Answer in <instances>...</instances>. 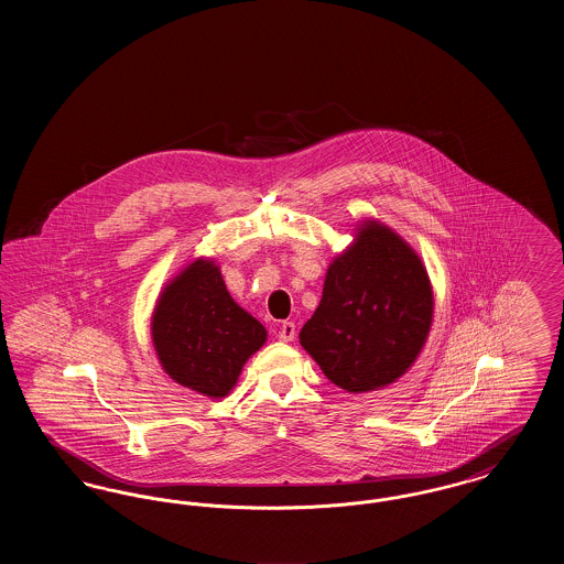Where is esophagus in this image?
I'll return each instance as SVG.
<instances>
[{
  "mask_svg": "<svg viewBox=\"0 0 564 564\" xmlns=\"http://www.w3.org/2000/svg\"><path fill=\"white\" fill-rule=\"evenodd\" d=\"M295 338V323L294 322H283L281 323V327H279V340H283V343H292Z\"/></svg>",
  "mask_w": 564,
  "mask_h": 564,
  "instance_id": "1",
  "label": "esophagus"
}]
</instances>
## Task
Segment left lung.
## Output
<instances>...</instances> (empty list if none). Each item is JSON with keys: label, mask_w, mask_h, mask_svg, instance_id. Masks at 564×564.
<instances>
[{"label": "left lung", "mask_w": 564, "mask_h": 564, "mask_svg": "<svg viewBox=\"0 0 564 564\" xmlns=\"http://www.w3.org/2000/svg\"><path fill=\"white\" fill-rule=\"evenodd\" d=\"M433 294L421 258L387 226L364 224L327 269L300 345L349 393L375 391L414 364L430 334Z\"/></svg>", "instance_id": "obj_1"}]
</instances>
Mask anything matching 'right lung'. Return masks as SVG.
Wrapping results in <instances>:
<instances>
[{
  "label": "right lung",
  "mask_w": 564,
  "mask_h": 564,
  "mask_svg": "<svg viewBox=\"0 0 564 564\" xmlns=\"http://www.w3.org/2000/svg\"><path fill=\"white\" fill-rule=\"evenodd\" d=\"M152 338L164 372L175 382L224 398L245 361L264 345L267 329L230 297L214 262L196 260L164 288Z\"/></svg>",
  "instance_id": "add662e5"
}]
</instances>
